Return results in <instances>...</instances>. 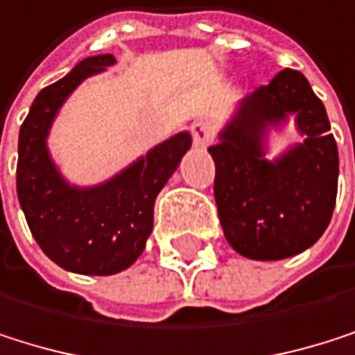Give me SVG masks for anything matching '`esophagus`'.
I'll list each match as a JSON object with an SVG mask.
<instances>
[{
    "instance_id": "1",
    "label": "esophagus",
    "mask_w": 355,
    "mask_h": 355,
    "mask_svg": "<svg viewBox=\"0 0 355 355\" xmlns=\"http://www.w3.org/2000/svg\"><path fill=\"white\" fill-rule=\"evenodd\" d=\"M191 139L198 147H206L214 139V125L208 119H198L191 123Z\"/></svg>"
}]
</instances>
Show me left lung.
I'll return each instance as SVG.
<instances>
[{
	"label": "left lung",
	"instance_id": "1",
	"mask_svg": "<svg viewBox=\"0 0 355 355\" xmlns=\"http://www.w3.org/2000/svg\"><path fill=\"white\" fill-rule=\"evenodd\" d=\"M297 113L303 146L271 164L260 139L269 123ZM214 159V200L225 238L240 254L277 261L320 240L337 202L339 151L326 109L305 75L284 69L248 94L234 121L208 147Z\"/></svg>",
	"mask_w": 355,
	"mask_h": 355
}]
</instances>
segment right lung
Here are the masks:
<instances>
[{
  "label": "right lung",
  "instance_id": "add662e5",
  "mask_svg": "<svg viewBox=\"0 0 355 355\" xmlns=\"http://www.w3.org/2000/svg\"><path fill=\"white\" fill-rule=\"evenodd\" d=\"M113 54L84 58L62 80L46 86L18 135L16 193L40 248L62 269L111 275L130 267L153 230V204L191 145L187 132L151 149L113 181L69 187L46 149V135L62 101L88 75L113 64Z\"/></svg>",
  "mask_w": 355,
  "mask_h": 355
}]
</instances>
